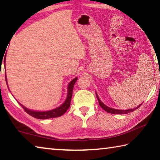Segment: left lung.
<instances>
[{"label": "left lung", "mask_w": 160, "mask_h": 160, "mask_svg": "<svg viewBox=\"0 0 160 160\" xmlns=\"http://www.w3.org/2000/svg\"><path fill=\"white\" fill-rule=\"evenodd\" d=\"M96 95H97V99H98V101H99V106L101 107L103 109L106 111L107 112L110 113H113V114H125V113H130V112H133V111H135V109H137L138 108L140 107V105H141V104H140V105H139L138 107H137L136 108H134V109H128V110L114 109H112V108H110L109 107H107L105 104H103V103L101 102V100L99 99L98 95H97V94H96Z\"/></svg>", "instance_id": "obj_1"}]
</instances>
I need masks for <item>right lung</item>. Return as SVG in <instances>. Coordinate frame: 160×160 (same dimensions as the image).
Listing matches in <instances>:
<instances>
[{
	"mask_svg": "<svg viewBox=\"0 0 160 160\" xmlns=\"http://www.w3.org/2000/svg\"><path fill=\"white\" fill-rule=\"evenodd\" d=\"M6 76V75H5ZM78 80L77 78H75V79L72 80L71 82L69 83L68 87V97L66 98V100L65 101L63 104L61 105L56 109H54L53 110L48 111V112H34V111H31L28 109H27L22 105L20 104V103L19 104H20V106L23 108V109L25 111V112L32 116V117L36 118L38 119H47V118H55V117H58V116H61L65 113L66 112V111L70 106V101H71L72 99V90H73V87L75 82ZM5 80H6V78H5ZM7 81V80H6Z\"/></svg>",
	"mask_w": 160,
	"mask_h": 160,
	"instance_id": "obj_1",
	"label": "right lung"
}]
</instances>
